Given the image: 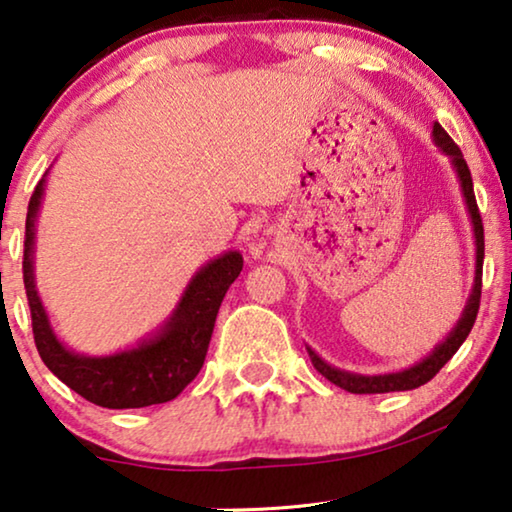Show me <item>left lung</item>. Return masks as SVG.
Instances as JSON below:
<instances>
[{
	"label": "left lung",
	"mask_w": 512,
	"mask_h": 512,
	"mask_svg": "<svg viewBox=\"0 0 512 512\" xmlns=\"http://www.w3.org/2000/svg\"><path fill=\"white\" fill-rule=\"evenodd\" d=\"M431 137H433V144H436L438 149L443 151L447 158H450L454 172H457L468 216H471L473 240H475V277H473L471 296H468V300H466V307H464V312H461L457 326L447 333V338L440 342V345L433 347V352L429 356H424V359L417 361L415 366L398 370V373H384V375L349 373V370H340V368L331 366V363H326L317 352H314L312 347H307V354H310L312 366L317 368L328 382H333L335 387L349 391V394H389V391H408V389L422 387V384L429 382L431 377L436 375L454 354H457V349L464 345L468 333H471L475 317H478L480 291H482V258H485V230H482L478 202H475L471 170H468V165H466L464 156H461L459 146L452 142L450 135H447L443 128H440V123H433Z\"/></svg>",
	"instance_id": "left-lung-1"
}]
</instances>
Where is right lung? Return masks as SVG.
I'll return each instance as SVG.
<instances>
[{"instance_id": "right-lung-1", "label": "right lung", "mask_w": 512, "mask_h": 512, "mask_svg": "<svg viewBox=\"0 0 512 512\" xmlns=\"http://www.w3.org/2000/svg\"><path fill=\"white\" fill-rule=\"evenodd\" d=\"M46 174L34 188L27 207L23 258L27 303H30L34 342L41 361L69 389L102 408H146V405L172 401L195 380L205 363L221 300L242 272V254L226 251L202 265L163 326L135 347L107 356L74 352L55 335L34 282V235H37V216L44 200Z\"/></svg>"}]
</instances>
